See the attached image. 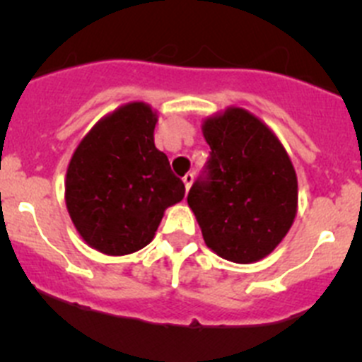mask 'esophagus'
<instances>
[{
  "label": "esophagus",
  "instance_id": "34e87169",
  "mask_svg": "<svg viewBox=\"0 0 362 362\" xmlns=\"http://www.w3.org/2000/svg\"><path fill=\"white\" fill-rule=\"evenodd\" d=\"M182 180H184V184H185V189H187V191H189V187H191L192 180H194V175H192V173H187V175H185L184 178H182Z\"/></svg>",
  "mask_w": 362,
  "mask_h": 362
}]
</instances>
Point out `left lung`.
<instances>
[{"label":"left lung","mask_w":362,"mask_h":362,"mask_svg":"<svg viewBox=\"0 0 362 362\" xmlns=\"http://www.w3.org/2000/svg\"><path fill=\"white\" fill-rule=\"evenodd\" d=\"M210 158L187 203L208 249L250 264L275 250L298 211V178L289 154L264 122L228 108L203 124Z\"/></svg>","instance_id":"obj_1"}]
</instances>
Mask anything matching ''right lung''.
<instances>
[{
    "mask_svg": "<svg viewBox=\"0 0 362 362\" xmlns=\"http://www.w3.org/2000/svg\"><path fill=\"white\" fill-rule=\"evenodd\" d=\"M156 122L148 105H124L83 136L68 164V214L83 242L103 254L144 249L164 210L184 199V182L154 145Z\"/></svg>",
    "mask_w": 362,
    "mask_h": 362,
    "instance_id": "1",
    "label": "right lung"
}]
</instances>
